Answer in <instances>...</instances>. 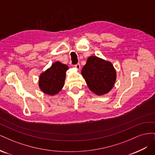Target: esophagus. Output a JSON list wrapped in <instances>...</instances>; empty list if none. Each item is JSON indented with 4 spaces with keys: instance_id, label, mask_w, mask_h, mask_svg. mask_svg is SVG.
Here are the masks:
<instances>
[{
    "instance_id": "obj_1",
    "label": "esophagus",
    "mask_w": 155,
    "mask_h": 155,
    "mask_svg": "<svg viewBox=\"0 0 155 155\" xmlns=\"http://www.w3.org/2000/svg\"><path fill=\"white\" fill-rule=\"evenodd\" d=\"M74 66H75V67H76L78 70H79V69H80L81 65H80V64H79V63H77V64H76L74 65Z\"/></svg>"
}]
</instances>
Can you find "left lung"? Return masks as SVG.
<instances>
[{"mask_svg":"<svg viewBox=\"0 0 155 155\" xmlns=\"http://www.w3.org/2000/svg\"><path fill=\"white\" fill-rule=\"evenodd\" d=\"M81 74L90 90L97 95L109 92L114 86L116 74L111 63L91 56L83 67Z\"/></svg>","mask_w":155,"mask_h":155,"instance_id":"left-lung-1","label":"left lung"}]
</instances>
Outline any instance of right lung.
Here are the masks:
<instances>
[{"instance_id": "right-lung-1", "label": "right lung", "mask_w": 155, "mask_h": 155, "mask_svg": "<svg viewBox=\"0 0 155 155\" xmlns=\"http://www.w3.org/2000/svg\"><path fill=\"white\" fill-rule=\"evenodd\" d=\"M68 69L67 65L55 62L50 68L42 73L39 78V87L42 91L49 95L58 94L64 85Z\"/></svg>"}]
</instances>
